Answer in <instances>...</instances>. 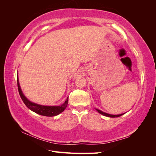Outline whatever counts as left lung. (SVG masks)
I'll use <instances>...</instances> for the list:
<instances>
[{
	"instance_id": "1",
	"label": "left lung",
	"mask_w": 156,
	"mask_h": 156,
	"mask_svg": "<svg viewBox=\"0 0 156 156\" xmlns=\"http://www.w3.org/2000/svg\"><path fill=\"white\" fill-rule=\"evenodd\" d=\"M96 110H97V111H98V112H100V114H101V115H104V116H108V117H112V118L119 117V116H122V115H123V114H120V115H112L107 114V113H105V112H103V111H100V110H99V109H96Z\"/></svg>"
}]
</instances>
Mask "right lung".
Wrapping results in <instances>:
<instances>
[{"label": "right lung", "instance_id": "add662e5", "mask_svg": "<svg viewBox=\"0 0 156 156\" xmlns=\"http://www.w3.org/2000/svg\"><path fill=\"white\" fill-rule=\"evenodd\" d=\"M17 79L18 91L21 100H23V103H25V105L29 108V109L35 112L36 113H37V114H39L40 115L45 116H54L59 115L60 113L63 112L65 108H66L68 103V97L66 99V101L60 106H44V105H37L36 103H32L29 101L24 96V94H23L20 86V83H19L18 78Z\"/></svg>", "mask_w": 156, "mask_h": 156}]
</instances>
